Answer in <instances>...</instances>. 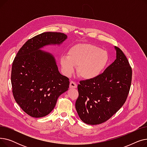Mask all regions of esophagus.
I'll use <instances>...</instances> for the list:
<instances>
[{"label": "esophagus", "instance_id": "obj_1", "mask_svg": "<svg viewBox=\"0 0 147 147\" xmlns=\"http://www.w3.org/2000/svg\"><path fill=\"white\" fill-rule=\"evenodd\" d=\"M77 84L73 82V81H71L70 83H69V88L71 89H74V88H77Z\"/></svg>", "mask_w": 147, "mask_h": 147}]
</instances>
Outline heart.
I'll return each mask as SVG.
<instances>
[{"mask_svg": "<svg viewBox=\"0 0 147 147\" xmlns=\"http://www.w3.org/2000/svg\"><path fill=\"white\" fill-rule=\"evenodd\" d=\"M109 55L107 51L95 45L79 43L72 46L67 55L60 58L63 71L71 76L78 67V74L85 80L95 79L105 70L109 63Z\"/></svg>", "mask_w": 147, "mask_h": 147, "instance_id": "obj_1", "label": "heart"}]
</instances>
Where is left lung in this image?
Listing matches in <instances>:
<instances>
[{
    "instance_id": "8db88e82",
    "label": "left lung",
    "mask_w": 147,
    "mask_h": 147,
    "mask_svg": "<svg viewBox=\"0 0 147 147\" xmlns=\"http://www.w3.org/2000/svg\"><path fill=\"white\" fill-rule=\"evenodd\" d=\"M116 59L98 78L82 80L76 109L88 125L102 123L111 118L125 104L129 94L132 71L122 51L114 46Z\"/></svg>"
}]
</instances>
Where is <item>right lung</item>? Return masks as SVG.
I'll return each instance as SVG.
<instances>
[{"mask_svg": "<svg viewBox=\"0 0 147 147\" xmlns=\"http://www.w3.org/2000/svg\"><path fill=\"white\" fill-rule=\"evenodd\" d=\"M67 36L45 32L27 40L18 52L12 66L11 83L15 101L30 116L39 118L55 108L58 97L69 88V79L61 74L55 57L41 50L60 45Z\"/></svg>", "mask_w": 147, "mask_h": 147, "instance_id": "1", "label": "right lung"}]
</instances>
